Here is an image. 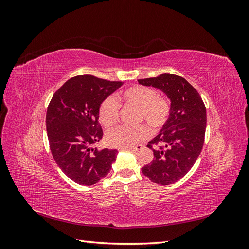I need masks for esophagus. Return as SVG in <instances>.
I'll use <instances>...</instances> for the list:
<instances>
[{"mask_svg": "<svg viewBox=\"0 0 249 249\" xmlns=\"http://www.w3.org/2000/svg\"><path fill=\"white\" fill-rule=\"evenodd\" d=\"M142 145H140V144H138V145H135V146H130V147H122V148H127V149H131V150H136V152H138V150H140V149H142Z\"/></svg>", "mask_w": 249, "mask_h": 249, "instance_id": "1", "label": "esophagus"}]
</instances>
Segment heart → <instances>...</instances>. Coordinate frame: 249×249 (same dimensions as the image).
I'll list each match as a JSON object with an SVG mask.
<instances>
[{"instance_id":"b5f03b06","label":"heart","mask_w":249,"mask_h":249,"mask_svg":"<svg viewBox=\"0 0 249 249\" xmlns=\"http://www.w3.org/2000/svg\"><path fill=\"white\" fill-rule=\"evenodd\" d=\"M119 100L138 108V120L144 122L153 130H160L167 122L170 104L165 96L158 95L153 88L134 85L124 89L119 94ZM118 104L113 96L105 99L100 106V120L105 126L114 124L118 117ZM144 125L127 127L118 125L107 133L108 144L114 147H130L148 136Z\"/></svg>"}]
</instances>
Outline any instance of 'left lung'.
<instances>
[{
	"label": "left lung",
	"instance_id": "left-lung-1",
	"mask_svg": "<svg viewBox=\"0 0 249 249\" xmlns=\"http://www.w3.org/2000/svg\"><path fill=\"white\" fill-rule=\"evenodd\" d=\"M138 82L158 88L170 100L167 122L147 144L154 160L141 169L152 182L170 185L186 176L201 153L207 125L205 104L196 89L177 74L163 73Z\"/></svg>",
	"mask_w": 249,
	"mask_h": 249
}]
</instances>
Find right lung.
I'll return each instance as SVG.
<instances>
[{
  "instance_id": "1",
  "label": "right lung",
  "mask_w": 249,
  "mask_h": 249,
  "mask_svg": "<svg viewBox=\"0 0 249 249\" xmlns=\"http://www.w3.org/2000/svg\"><path fill=\"white\" fill-rule=\"evenodd\" d=\"M123 84L84 74L66 81L52 97L46 117L50 148L59 168L74 183L96 184L116 161L117 149L91 145L103 137L102 102Z\"/></svg>"
}]
</instances>
